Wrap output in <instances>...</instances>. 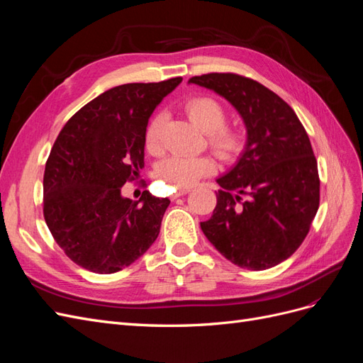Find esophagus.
Masks as SVG:
<instances>
[{
    "instance_id": "34e87169",
    "label": "esophagus",
    "mask_w": 363,
    "mask_h": 363,
    "mask_svg": "<svg viewBox=\"0 0 363 363\" xmlns=\"http://www.w3.org/2000/svg\"><path fill=\"white\" fill-rule=\"evenodd\" d=\"M189 192H191V189H188V188H186V189H179L177 192H174V194L171 195V199H172V200H177L179 196H183V195L189 194Z\"/></svg>"
}]
</instances>
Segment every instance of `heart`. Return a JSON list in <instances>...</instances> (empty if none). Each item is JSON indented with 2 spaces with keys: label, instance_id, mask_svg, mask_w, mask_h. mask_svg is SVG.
<instances>
[{
  "label": "heart",
  "instance_id": "heart-1",
  "mask_svg": "<svg viewBox=\"0 0 363 363\" xmlns=\"http://www.w3.org/2000/svg\"><path fill=\"white\" fill-rule=\"evenodd\" d=\"M186 115L194 124L206 131L207 144L223 160H233L244 151L247 144L245 130L238 124H228L225 106L212 95H195L183 104ZM164 115H152L145 128V148L151 155H160L163 150L162 130ZM216 172V162L211 156H172L164 160L159 174L175 189L189 188L200 179Z\"/></svg>",
  "mask_w": 363,
  "mask_h": 363
}]
</instances>
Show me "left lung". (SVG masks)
Listing matches in <instances>:
<instances>
[{"instance_id":"8db88e82","label":"left lung","mask_w":363,"mask_h":363,"mask_svg":"<svg viewBox=\"0 0 363 363\" xmlns=\"http://www.w3.org/2000/svg\"><path fill=\"white\" fill-rule=\"evenodd\" d=\"M223 95L244 118L248 144L216 183V207L201 230L235 265L262 271L291 257L320 207V175L309 136L292 107L259 82L235 72L189 79Z\"/></svg>"}]
</instances>
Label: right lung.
<instances>
[{
    "instance_id": "obj_1",
    "label": "right lung",
    "mask_w": 363,
    "mask_h": 363,
    "mask_svg": "<svg viewBox=\"0 0 363 363\" xmlns=\"http://www.w3.org/2000/svg\"><path fill=\"white\" fill-rule=\"evenodd\" d=\"M180 83L175 77L116 86L60 130L43 174V218L79 267L96 274L121 271L157 239L171 201L150 191L138 201L123 199L121 188L139 179L148 119Z\"/></svg>"
}]
</instances>
